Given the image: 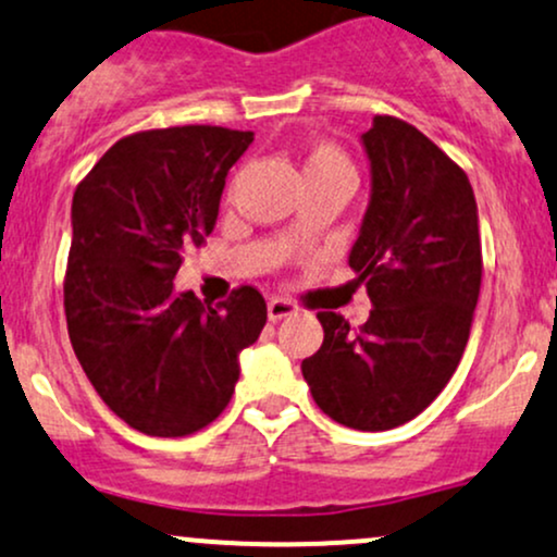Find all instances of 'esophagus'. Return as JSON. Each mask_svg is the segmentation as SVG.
Wrapping results in <instances>:
<instances>
[{"label":"esophagus","mask_w":557,"mask_h":557,"mask_svg":"<svg viewBox=\"0 0 557 557\" xmlns=\"http://www.w3.org/2000/svg\"><path fill=\"white\" fill-rule=\"evenodd\" d=\"M298 314V304L290 298H272L270 300V319L272 322H280V319Z\"/></svg>","instance_id":"esophagus-1"}]
</instances>
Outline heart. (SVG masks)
Returning a JSON list of instances; mask_svg holds the SVG:
<instances>
[{"instance_id": "1", "label": "heart", "mask_w": 557, "mask_h": 557, "mask_svg": "<svg viewBox=\"0 0 557 557\" xmlns=\"http://www.w3.org/2000/svg\"><path fill=\"white\" fill-rule=\"evenodd\" d=\"M304 175L306 183L332 181V177H350L354 181V164L345 157L341 146L330 144V140H317L306 151Z\"/></svg>"}]
</instances>
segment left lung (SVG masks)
Segmentation results:
<instances>
[{"label":"left lung","mask_w":557,"mask_h":557,"mask_svg":"<svg viewBox=\"0 0 557 557\" xmlns=\"http://www.w3.org/2000/svg\"><path fill=\"white\" fill-rule=\"evenodd\" d=\"M372 201L350 251L374 309L350 327L319 311L324 343L300 372L337 424L382 432L443 393L469 343L482 287L476 201L466 172L406 120L363 133Z\"/></svg>","instance_id":"8db88e82"}]
</instances>
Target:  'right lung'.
Masks as SVG:
<instances>
[{"instance_id":"obj_1","label":"right lung","mask_w":557,"mask_h":557,"mask_svg":"<svg viewBox=\"0 0 557 557\" xmlns=\"http://www.w3.org/2000/svg\"><path fill=\"white\" fill-rule=\"evenodd\" d=\"M251 140L220 125L138 131L75 188L70 343L110 411L151 437L212 424L235 393L240 350L267 324L253 285L216 306L172 290L185 251L214 230L227 170Z\"/></svg>"}]
</instances>
